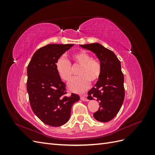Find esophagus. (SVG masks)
Listing matches in <instances>:
<instances>
[{"label":"esophagus","instance_id":"esophagus-1","mask_svg":"<svg viewBox=\"0 0 155 155\" xmlns=\"http://www.w3.org/2000/svg\"><path fill=\"white\" fill-rule=\"evenodd\" d=\"M80 99L82 100V101H88V100L87 98L85 96H81L80 97Z\"/></svg>","mask_w":155,"mask_h":155}]
</instances>
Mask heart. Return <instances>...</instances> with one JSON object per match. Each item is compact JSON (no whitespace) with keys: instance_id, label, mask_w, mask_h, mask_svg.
Instances as JSON below:
<instances>
[{"instance_id":"1","label":"heart","mask_w":155,"mask_h":155,"mask_svg":"<svg viewBox=\"0 0 155 155\" xmlns=\"http://www.w3.org/2000/svg\"><path fill=\"white\" fill-rule=\"evenodd\" d=\"M74 65L79 66V76L73 79L68 84L70 90L76 92H81L88 87L89 81L94 83L100 78L101 67L96 59L92 58L90 54L81 51L72 55ZM55 68L59 77L64 81H69L73 78L71 64L64 58H59L55 63Z\"/></svg>"}]
</instances>
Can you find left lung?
Here are the masks:
<instances>
[{
	"label": "left lung",
	"mask_w": 155,
	"mask_h": 155,
	"mask_svg": "<svg viewBox=\"0 0 155 155\" xmlns=\"http://www.w3.org/2000/svg\"><path fill=\"white\" fill-rule=\"evenodd\" d=\"M83 48L94 53L100 60L101 72L93 88L88 92V100L96 98L100 108L93 114L101 122H107L118 113L125 97L124 77L121 63L113 51L99 43L80 45Z\"/></svg>",
	"instance_id": "obj_1"
}]
</instances>
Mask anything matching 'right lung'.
Here are the masks:
<instances>
[{
  "instance_id": "add662e5",
  "label": "right lung",
  "mask_w": 155,
  "mask_h": 155,
  "mask_svg": "<svg viewBox=\"0 0 155 155\" xmlns=\"http://www.w3.org/2000/svg\"><path fill=\"white\" fill-rule=\"evenodd\" d=\"M73 44H50L37 50L27 68V91L31 109L46 125L59 127L68 121L79 96H67L66 85L55 68L57 60Z\"/></svg>"
}]
</instances>
